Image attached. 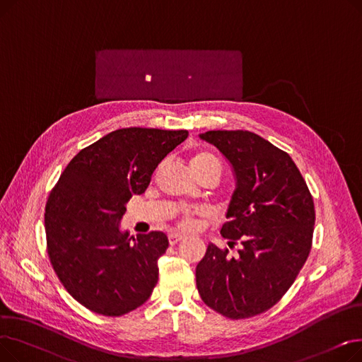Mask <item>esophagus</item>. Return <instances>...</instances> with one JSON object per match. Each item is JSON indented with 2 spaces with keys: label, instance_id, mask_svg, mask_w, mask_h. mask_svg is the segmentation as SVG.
I'll return each instance as SVG.
<instances>
[{
  "label": "esophagus",
  "instance_id": "34e87169",
  "mask_svg": "<svg viewBox=\"0 0 362 362\" xmlns=\"http://www.w3.org/2000/svg\"><path fill=\"white\" fill-rule=\"evenodd\" d=\"M183 239H185V236H183V235H179V233H170V235H168V242H170V245H176V243L182 242Z\"/></svg>",
  "mask_w": 362,
  "mask_h": 362
}]
</instances>
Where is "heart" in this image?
Segmentation results:
<instances>
[{"instance_id": "heart-1", "label": "heart", "mask_w": 362, "mask_h": 362, "mask_svg": "<svg viewBox=\"0 0 362 362\" xmlns=\"http://www.w3.org/2000/svg\"><path fill=\"white\" fill-rule=\"evenodd\" d=\"M192 170L194 173H201V171H205V170H217L218 173H221V164L218 161L217 157H214L213 154H210V152H199V154H197L194 158H192ZM195 213L192 211H185L182 216H180V220H179V226L182 227V229H191V227L194 226V221H195Z\"/></svg>"}]
</instances>
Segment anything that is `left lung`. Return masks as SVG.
I'll return each mask as SVG.
<instances>
[{
  "label": "left lung",
  "mask_w": 362,
  "mask_h": 362,
  "mask_svg": "<svg viewBox=\"0 0 362 362\" xmlns=\"http://www.w3.org/2000/svg\"><path fill=\"white\" fill-rule=\"evenodd\" d=\"M236 180L221 236L235 257L214 243L197 265V288L208 307L240 320L265 313L292 286L311 251L313 197L286 152L248 130H210Z\"/></svg>",
  "instance_id": "left-lung-1"
}]
</instances>
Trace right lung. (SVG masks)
<instances>
[{
  "label": "right lung",
  "mask_w": 362,
  "mask_h": 362,
  "mask_svg": "<svg viewBox=\"0 0 362 362\" xmlns=\"http://www.w3.org/2000/svg\"><path fill=\"white\" fill-rule=\"evenodd\" d=\"M187 130L127 127L83 148L64 168L45 205L47 248L67 292L88 310L120 317L148 300L158 281L163 232L129 236L126 204L145 192L163 158Z\"/></svg>",
  "instance_id": "1"
}]
</instances>
